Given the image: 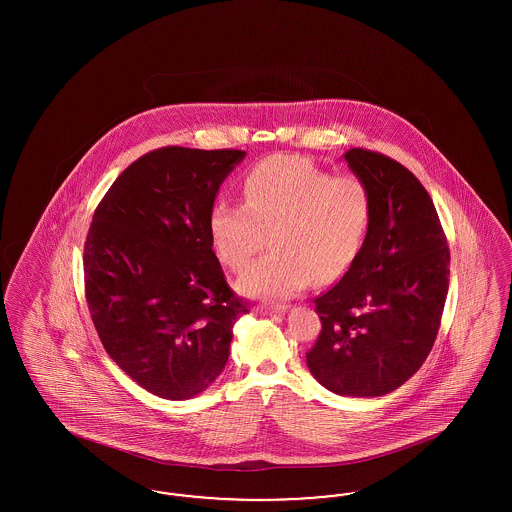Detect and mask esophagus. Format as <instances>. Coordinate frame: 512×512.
<instances>
[{"instance_id": "1", "label": "esophagus", "mask_w": 512, "mask_h": 512, "mask_svg": "<svg viewBox=\"0 0 512 512\" xmlns=\"http://www.w3.org/2000/svg\"><path fill=\"white\" fill-rule=\"evenodd\" d=\"M288 311V305H276V307H257V313L261 317H278Z\"/></svg>"}]
</instances>
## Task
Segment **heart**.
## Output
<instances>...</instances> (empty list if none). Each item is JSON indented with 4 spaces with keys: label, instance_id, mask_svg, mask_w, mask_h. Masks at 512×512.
<instances>
[{
    "label": "heart",
    "instance_id": "1",
    "mask_svg": "<svg viewBox=\"0 0 512 512\" xmlns=\"http://www.w3.org/2000/svg\"><path fill=\"white\" fill-rule=\"evenodd\" d=\"M244 205L220 201L209 215L211 240L234 270L267 245L272 251L238 278L249 299L282 301L313 278L326 284L347 272L365 244L372 197L357 174H334L307 159L274 155L242 178Z\"/></svg>",
    "mask_w": 512,
    "mask_h": 512
}]
</instances>
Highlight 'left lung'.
Segmentation results:
<instances>
[{"label":"left lung","mask_w":512,"mask_h":512,"mask_svg":"<svg viewBox=\"0 0 512 512\" xmlns=\"http://www.w3.org/2000/svg\"><path fill=\"white\" fill-rule=\"evenodd\" d=\"M343 159L370 190L372 219L353 265L315 299L322 330L307 366L338 395L382 397L403 386L434 347L449 290V247L413 172L361 147Z\"/></svg>","instance_id":"obj_1"}]
</instances>
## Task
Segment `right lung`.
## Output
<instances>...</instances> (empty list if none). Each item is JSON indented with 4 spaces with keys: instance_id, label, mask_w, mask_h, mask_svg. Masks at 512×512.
I'll return each instance as SVG.
<instances>
[{
    "instance_id": "1",
    "label": "right lung",
    "mask_w": 512,
    "mask_h": 512,
    "mask_svg": "<svg viewBox=\"0 0 512 512\" xmlns=\"http://www.w3.org/2000/svg\"><path fill=\"white\" fill-rule=\"evenodd\" d=\"M240 149L163 147L134 161L84 244L88 309L109 357L144 390L192 399L224 370L249 313L228 288L209 215Z\"/></svg>"
}]
</instances>
